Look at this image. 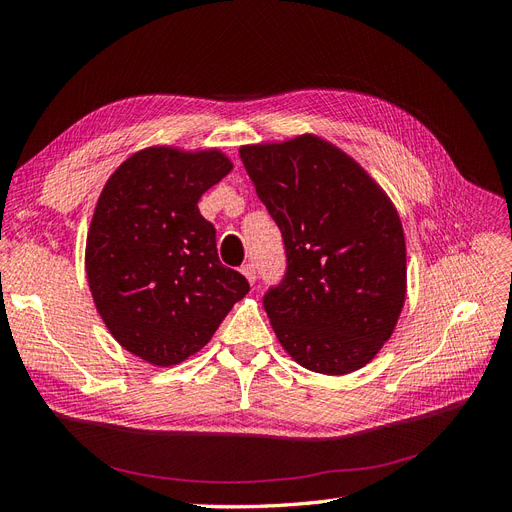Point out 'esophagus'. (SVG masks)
Listing matches in <instances>:
<instances>
[{
  "instance_id": "esophagus-1",
  "label": "esophagus",
  "mask_w": 512,
  "mask_h": 512,
  "mask_svg": "<svg viewBox=\"0 0 512 512\" xmlns=\"http://www.w3.org/2000/svg\"><path fill=\"white\" fill-rule=\"evenodd\" d=\"M241 273L245 275V280L250 282V284L256 282V267L252 265V262H245V265L241 267Z\"/></svg>"
}]
</instances>
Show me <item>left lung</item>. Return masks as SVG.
Masks as SVG:
<instances>
[{
	"instance_id": "left-lung-1",
	"label": "left lung",
	"mask_w": 512,
	"mask_h": 512,
	"mask_svg": "<svg viewBox=\"0 0 512 512\" xmlns=\"http://www.w3.org/2000/svg\"><path fill=\"white\" fill-rule=\"evenodd\" d=\"M239 156L286 245L284 280L262 299L282 348L316 374L365 367L406 301V239L391 198L316 134L243 145Z\"/></svg>"
}]
</instances>
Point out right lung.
Wrapping results in <instances>:
<instances>
[{
  "label": "right lung",
  "instance_id": "right-lung-1",
  "mask_svg": "<svg viewBox=\"0 0 512 512\" xmlns=\"http://www.w3.org/2000/svg\"><path fill=\"white\" fill-rule=\"evenodd\" d=\"M232 170L220 149L156 145L104 183L85 271L106 329L138 359L170 367L209 344L250 284L224 267L198 200Z\"/></svg>",
  "mask_w": 512,
  "mask_h": 512
}]
</instances>
